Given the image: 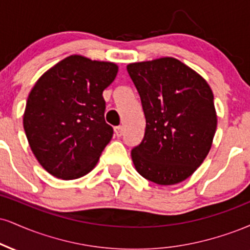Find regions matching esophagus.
<instances>
[{
	"instance_id": "obj_1",
	"label": "esophagus",
	"mask_w": 250,
	"mask_h": 250,
	"mask_svg": "<svg viewBox=\"0 0 250 250\" xmlns=\"http://www.w3.org/2000/svg\"><path fill=\"white\" fill-rule=\"evenodd\" d=\"M114 131H115L116 137H121L122 134H123V128L121 127V125H119V127L114 128Z\"/></svg>"
}]
</instances>
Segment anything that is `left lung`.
<instances>
[{"label":"left lung","mask_w":250,"mask_h":250,"mask_svg":"<svg viewBox=\"0 0 250 250\" xmlns=\"http://www.w3.org/2000/svg\"><path fill=\"white\" fill-rule=\"evenodd\" d=\"M127 71L146 117L142 142L131 150L137 172L159 185L183 182L206 158L215 134L208 83L170 57L129 64Z\"/></svg>","instance_id":"left-lung-1"}]
</instances>
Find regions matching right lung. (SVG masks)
<instances>
[{"instance_id": "obj_1", "label": "right lung", "mask_w": 250, "mask_h": 250, "mask_svg": "<svg viewBox=\"0 0 250 250\" xmlns=\"http://www.w3.org/2000/svg\"><path fill=\"white\" fill-rule=\"evenodd\" d=\"M117 66L70 56L39 78L30 92L23 125L39 164L60 179L85 176L113 137L102 92Z\"/></svg>"}]
</instances>
